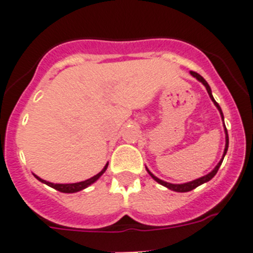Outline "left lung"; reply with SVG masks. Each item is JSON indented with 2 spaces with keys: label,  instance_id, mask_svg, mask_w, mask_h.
<instances>
[{
  "label": "left lung",
  "instance_id": "obj_1",
  "mask_svg": "<svg viewBox=\"0 0 253 253\" xmlns=\"http://www.w3.org/2000/svg\"><path fill=\"white\" fill-rule=\"evenodd\" d=\"M190 74H192L193 77H194V78H197V79L199 80V82L202 83V84L204 85L205 87H207V91H208V94H209L210 99L212 100V102H214V105H215V106L217 107V110H219L220 115H221V119L224 120V115H222L221 107L219 106V104H217V102L215 101V100H214V97H212V94H211V89H210V86H209V84H208V83H207V80H205L204 78L202 77V75H199V74H198V73H195V72H190ZM224 126H225V125H224ZM225 133H226V144H225V151H224V154H222V158L220 159V162H219V163H217V166L215 167V168L212 169V170L210 171L209 174H207V175L202 176V178H199V179H195V180H193V181H189V183H184V184H171V183H167V181H164V180H161V179H159V178H157L156 175H153V174H152L151 171H149L148 169L146 168V169H147V171H148V174H149V175H151L152 178H153L154 180L157 181V183L162 184V185H163V186H166V188H168V189H170V190H174V192H178V193H185V192H190V190H193V189H195V188H197V186L202 185V184L207 183V181H209L210 179H212V178H214V176H215V174H216V173H217V170H219L220 166H221L222 161H224V157H225V154H226V152H227V148H229V136H227V129H226V127H225Z\"/></svg>",
  "mask_w": 253,
  "mask_h": 253
}]
</instances>
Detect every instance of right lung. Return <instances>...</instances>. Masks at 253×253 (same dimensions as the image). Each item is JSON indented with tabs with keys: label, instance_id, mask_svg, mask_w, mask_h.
Returning <instances> with one entry per match:
<instances>
[{
	"label": "right lung",
	"instance_id": "obj_1",
	"mask_svg": "<svg viewBox=\"0 0 253 253\" xmlns=\"http://www.w3.org/2000/svg\"><path fill=\"white\" fill-rule=\"evenodd\" d=\"M107 166H109V163H106V166L104 167V169H102L100 173H97L96 175L91 176L90 179H86V180L84 181H79V183H72V184H54V183H50V181H46V180H43L42 178H39V176H37L36 174H34V176H36L37 179H38L39 181H42V183L46 184V185L51 186V188H54L55 190H59V192L61 193H77V192H80V190H83V189L87 188L89 185H91L92 183H95V181L97 180V179L100 178V176L102 175V174L105 173V170L107 169Z\"/></svg>",
	"mask_w": 253,
	"mask_h": 253
}]
</instances>
